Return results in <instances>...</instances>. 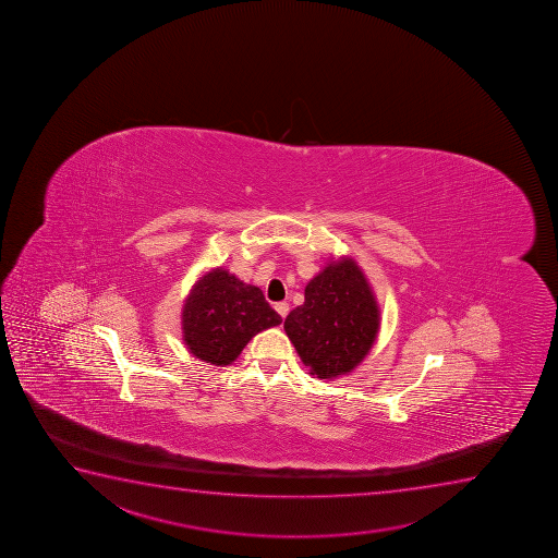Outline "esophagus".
Returning a JSON list of instances; mask_svg holds the SVG:
<instances>
[{"mask_svg":"<svg viewBox=\"0 0 558 558\" xmlns=\"http://www.w3.org/2000/svg\"><path fill=\"white\" fill-rule=\"evenodd\" d=\"M275 310L278 314L282 315V317H286V315L289 314V304L288 302H278V304H275Z\"/></svg>","mask_w":558,"mask_h":558,"instance_id":"34e87169","label":"esophagus"}]
</instances>
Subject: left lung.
<instances>
[{"instance_id": "obj_1", "label": "left lung", "mask_w": 558, "mask_h": 558, "mask_svg": "<svg viewBox=\"0 0 558 558\" xmlns=\"http://www.w3.org/2000/svg\"><path fill=\"white\" fill-rule=\"evenodd\" d=\"M379 306L361 267L341 257L310 280L304 304L289 312L286 335L319 379L351 374L374 345Z\"/></svg>"}]
</instances>
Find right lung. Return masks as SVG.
Here are the masks:
<instances>
[{"instance_id": "obj_1", "label": "right lung", "mask_w": 558, "mask_h": 558, "mask_svg": "<svg viewBox=\"0 0 558 558\" xmlns=\"http://www.w3.org/2000/svg\"><path fill=\"white\" fill-rule=\"evenodd\" d=\"M181 319L189 351L215 366H228L257 332L282 323L262 289L222 267L205 272L192 286Z\"/></svg>"}]
</instances>
